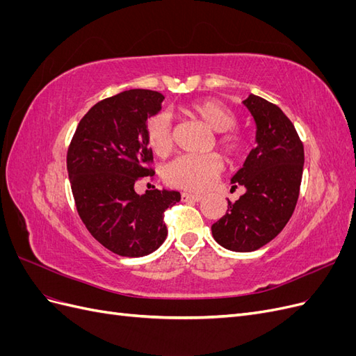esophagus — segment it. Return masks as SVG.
<instances>
[{
    "label": "esophagus",
    "instance_id": "34e87169",
    "mask_svg": "<svg viewBox=\"0 0 356 356\" xmlns=\"http://www.w3.org/2000/svg\"><path fill=\"white\" fill-rule=\"evenodd\" d=\"M181 199L184 202H200L203 199L202 195H196V193H182Z\"/></svg>",
    "mask_w": 356,
    "mask_h": 356
}]
</instances>
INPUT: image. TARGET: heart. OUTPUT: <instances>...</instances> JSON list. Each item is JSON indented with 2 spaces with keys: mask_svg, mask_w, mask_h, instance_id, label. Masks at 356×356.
Wrapping results in <instances>:
<instances>
[{
  "mask_svg": "<svg viewBox=\"0 0 356 356\" xmlns=\"http://www.w3.org/2000/svg\"><path fill=\"white\" fill-rule=\"evenodd\" d=\"M187 113L199 118L211 131L217 132V143L225 157L236 160L245 153V139L241 134L230 129L236 124V115L227 105L217 99H202L187 106ZM147 141L153 153L165 157L174 145L170 117L159 113L147 122ZM222 169L221 159L217 154L208 156H181L165 169V181L169 186L184 190L202 191L208 188Z\"/></svg>",
  "mask_w": 356,
  "mask_h": 356,
  "instance_id": "b5f03b06",
  "label": "heart"
}]
</instances>
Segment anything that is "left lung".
Masks as SVG:
<instances>
[{"mask_svg": "<svg viewBox=\"0 0 356 356\" xmlns=\"http://www.w3.org/2000/svg\"><path fill=\"white\" fill-rule=\"evenodd\" d=\"M243 105L255 123V147L232 178L242 186L239 200L212 224V236L225 250L251 252L275 239L293 215L303 175L305 149L294 124L277 105L250 95Z\"/></svg>", "mask_w": 356, "mask_h": 356, "instance_id": "obj_1", "label": "left lung"}]
</instances>
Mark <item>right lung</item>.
<instances>
[{"label":"right lung","instance_id":"obj_1","mask_svg":"<svg viewBox=\"0 0 356 356\" xmlns=\"http://www.w3.org/2000/svg\"><path fill=\"white\" fill-rule=\"evenodd\" d=\"M165 96L132 89L95 104L72 136L67 169L75 207L86 229L106 250L122 257H144L165 242V211L181 200L174 190L135 184L154 170L147 120L161 110Z\"/></svg>","mask_w":356,"mask_h":356}]
</instances>
